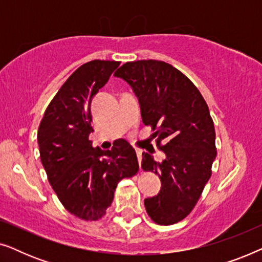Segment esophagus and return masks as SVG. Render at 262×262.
<instances>
[{"label": "esophagus", "mask_w": 262, "mask_h": 262, "mask_svg": "<svg viewBox=\"0 0 262 262\" xmlns=\"http://www.w3.org/2000/svg\"><path fill=\"white\" fill-rule=\"evenodd\" d=\"M136 152H137V157H138L139 167H141V164H142V150H141V149H137V150H136Z\"/></svg>", "instance_id": "34e87169"}]
</instances>
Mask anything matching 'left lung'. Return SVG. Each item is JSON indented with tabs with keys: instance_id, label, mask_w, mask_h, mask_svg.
I'll list each match as a JSON object with an SVG mask.
<instances>
[{
	"instance_id": "left-lung-1",
	"label": "left lung",
	"mask_w": 262,
	"mask_h": 262,
	"mask_svg": "<svg viewBox=\"0 0 262 262\" xmlns=\"http://www.w3.org/2000/svg\"><path fill=\"white\" fill-rule=\"evenodd\" d=\"M114 76L126 81L137 95L143 123L151 126L164 152L156 162L143 152L142 168L159 175L162 187L144 200L149 217L171 225L194 209L216 159V132L203 95L180 70L162 60L143 59L121 66Z\"/></svg>"
}]
</instances>
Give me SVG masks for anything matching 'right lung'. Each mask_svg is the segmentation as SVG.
Listing matches in <instances>:
<instances>
[{
    "label": "right lung",
    "instance_id": "right-lung-1",
    "mask_svg": "<svg viewBox=\"0 0 262 262\" xmlns=\"http://www.w3.org/2000/svg\"><path fill=\"white\" fill-rule=\"evenodd\" d=\"M120 62L94 59L81 66L49 103L38 128L40 160L50 185L71 214L98 221L117 185L139 169L135 149L119 139L112 149L93 148L91 102Z\"/></svg>",
    "mask_w": 262,
    "mask_h": 262
}]
</instances>
